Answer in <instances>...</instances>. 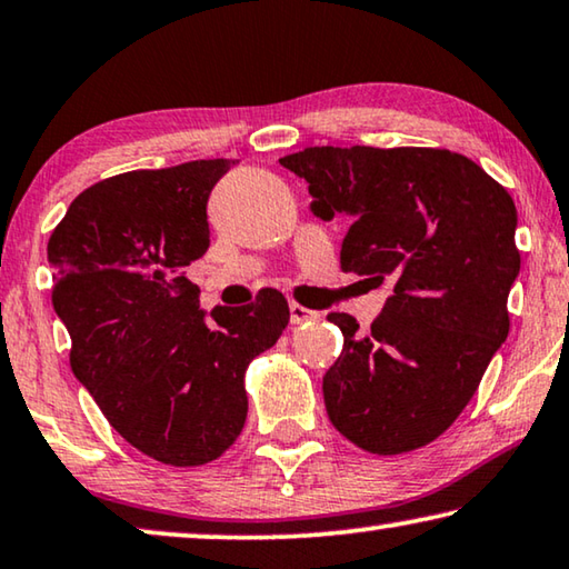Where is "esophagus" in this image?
Instances as JSON below:
<instances>
[{
    "instance_id": "1",
    "label": "esophagus",
    "mask_w": 569,
    "mask_h": 569,
    "mask_svg": "<svg viewBox=\"0 0 569 569\" xmlns=\"http://www.w3.org/2000/svg\"><path fill=\"white\" fill-rule=\"evenodd\" d=\"M288 309H291V323H306V321H317L319 319V311L306 309V306L296 303V301L288 303Z\"/></svg>"
}]
</instances>
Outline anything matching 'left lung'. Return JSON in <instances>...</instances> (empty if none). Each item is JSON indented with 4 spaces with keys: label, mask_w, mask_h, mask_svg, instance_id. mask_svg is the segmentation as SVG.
<instances>
[{
    "label": "left lung",
    "mask_w": 569,
    "mask_h": 569,
    "mask_svg": "<svg viewBox=\"0 0 569 569\" xmlns=\"http://www.w3.org/2000/svg\"><path fill=\"white\" fill-rule=\"evenodd\" d=\"M309 182L321 220L345 214L341 270L392 281L369 331L345 333L323 375L331 426L362 450L398 456L453 426L509 333L519 276L517 207L463 154L426 147H309L281 159Z\"/></svg>",
    "instance_id": "obj_1"
}]
</instances>
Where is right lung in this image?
Instances as JSON below:
<instances>
[{
    "mask_svg": "<svg viewBox=\"0 0 569 569\" xmlns=\"http://www.w3.org/2000/svg\"><path fill=\"white\" fill-rule=\"evenodd\" d=\"M236 161L137 169L88 187L52 230V306L70 365L113 430L159 463L220 458L246 426V369L288 327L281 291L200 309L184 276L210 248L207 200Z\"/></svg>",
    "mask_w": 569,
    "mask_h": 569,
    "instance_id": "right-lung-1",
    "label": "right lung"
}]
</instances>
